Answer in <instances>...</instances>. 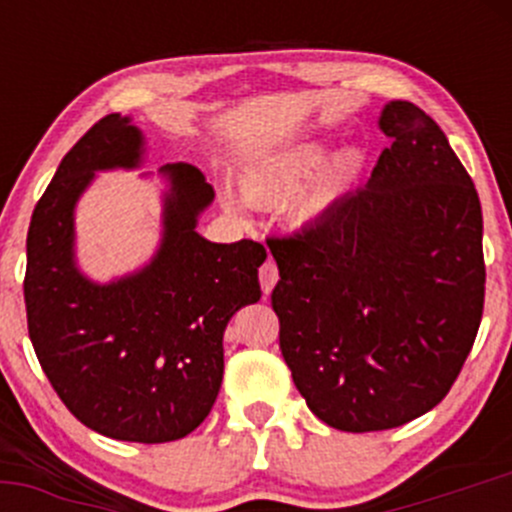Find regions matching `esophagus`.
<instances>
[{
    "instance_id": "obj_1",
    "label": "esophagus",
    "mask_w": 512,
    "mask_h": 512,
    "mask_svg": "<svg viewBox=\"0 0 512 512\" xmlns=\"http://www.w3.org/2000/svg\"><path fill=\"white\" fill-rule=\"evenodd\" d=\"M277 280H280V270H277V265H275V262H272V260H267L265 265L260 267V287H262V292H265V294H270L272 289H275Z\"/></svg>"
}]
</instances>
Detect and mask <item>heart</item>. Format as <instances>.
<instances>
[{
	"instance_id": "heart-1",
	"label": "heart",
	"mask_w": 512,
	"mask_h": 512,
	"mask_svg": "<svg viewBox=\"0 0 512 512\" xmlns=\"http://www.w3.org/2000/svg\"><path fill=\"white\" fill-rule=\"evenodd\" d=\"M327 153L329 146L322 138L277 148V151L257 158L255 163L242 170V193L252 203H277V200H285L292 193H297L319 169L320 173L316 172L318 175L289 208V220L294 227H312L322 223L359 183L366 160L364 151L356 146L342 148L325 164L323 160L327 159ZM223 200L232 215L245 213V205L235 195L227 193Z\"/></svg>"
}]
</instances>
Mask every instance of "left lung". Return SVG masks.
I'll return each instance as SVG.
<instances>
[{"label": "left lung", "mask_w": 512, "mask_h": 512, "mask_svg": "<svg viewBox=\"0 0 512 512\" xmlns=\"http://www.w3.org/2000/svg\"><path fill=\"white\" fill-rule=\"evenodd\" d=\"M391 138L366 188L322 223L270 237L272 309L294 386L349 433L404 426L441 404L483 317V213L446 133L386 103Z\"/></svg>", "instance_id": "left-lung-1"}]
</instances>
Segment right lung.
Wrapping results in <instances>:
<instances>
[{
    "label": "right lung",
    "mask_w": 512,
    "mask_h": 512,
    "mask_svg": "<svg viewBox=\"0 0 512 512\" xmlns=\"http://www.w3.org/2000/svg\"><path fill=\"white\" fill-rule=\"evenodd\" d=\"M146 138L108 113L56 168L27 235L29 339L46 379L84 426L116 441H178L205 421L223 384V334L262 297L260 242L200 235L215 190L195 165L168 163L163 237L146 267L89 280L76 265V203L98 170L141 168Z\"/></svg>",
    "instance_id": "obj_1"
}]
</instances>
